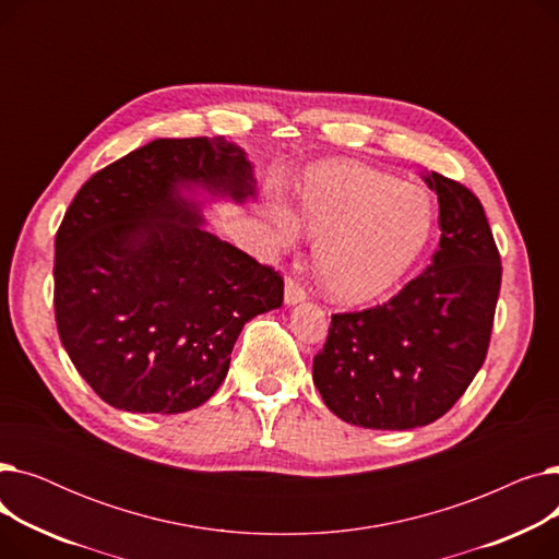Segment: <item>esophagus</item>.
<instances>
[{
	"label": "esophagus",
	"instance_id": "34e87169",
	"mask_svg": "<svg viewBox=\"0 0 559 559\" xmlns=\"http://www.w3.org/2000/svg\"><path fill=\"white\" fill-rule=\"evenodd\" d=\"M304 299H306V289L299 285L297 278L287 276L285 278V304L295 306V304H301Z\"/></svg>",
	"mask_w": 559,
	"mask_h": 559
}]
</instances>
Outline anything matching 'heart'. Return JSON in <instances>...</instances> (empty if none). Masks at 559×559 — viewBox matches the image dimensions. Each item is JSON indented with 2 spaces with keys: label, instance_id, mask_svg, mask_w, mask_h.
<instances>
[{
  "label": "heart",
  "instance_id": "obj_1",
  "mask_svg": "<svg viewBox=\"0 0 559 559\" xmlns=\"http://www.w3.org/2000/svg\"><path fill=\"white\" fill-rule=\"evenodd\" d=\"M301 219L317 238L314 274L342 304L378 299L409 270L430 240L435 211L426 192L360 165L314 167L301 186ZM274 238L297 240L299 224L272 205Z\"/></svg>",
  "mask_w": 559,
  "mask_h": 559
}]
</instances>
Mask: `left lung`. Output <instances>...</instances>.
Returning a JSON list of instances; mask_svg holds the SVG:
<instances>
[{"instance_id":"left-lung-1","label":"left lung","mask_w":559,"mask_h":559,"mask_svg":"<svg viewBox=\"0 0 559 559\" xmlns=\"http://www.w3.org/2000/svg\"><path fill=\"white\" fill-rule=\"evenodd\" d=\"M439 238L428 267L383 306L337 312L312 380L346 424L407 430L455 405L485 362L501 289L498 255L480 199L430 171Z\"/></svg>"}]
</instances>
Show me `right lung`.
I'll return each instance as SVG.
<instances>
[{
  "instance_id": "obj_1",
  "label": "right lung",
  "mask_w": 559,
  "mask_h": 559,
  "mask_svg": "<svg viewBox=\"0 0 559 559\" xmlns=\"http://www.w3.org/2000/svg\"><path fill=\"white\" fill-rule=\"evenodd\" d=\"M245 201L255 181L224 138H160L93 174L56 233L53 310L68 356L108 405L176 415L226 378L247 321L283 276L201 226L181 188Z\"/></svg>"
}]
</instances>
